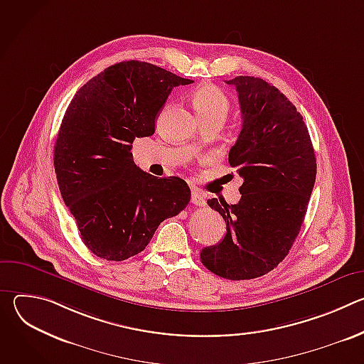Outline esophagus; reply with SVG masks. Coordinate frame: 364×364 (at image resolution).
I'll return each mask as SVG.
<instances>
[{
    "label": "esophagus",
    "instance_id": "obj_1",
    "mask_svg": "<svg viewBox=\"0 0 364 364\" xmlns=\"http://www.w3.org/2000/svg\"><path fill=\"white\" fill-rule=\"evenodd\" d=\"M191 203H193L194 205H198V207L205 205V201H204V196H203V193H201L198 188H196V187L191 190Z\"/></svg>",
    "mask_w": 364,
    "mask_h": 364
}]
</instances>
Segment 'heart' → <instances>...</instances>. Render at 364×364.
<instances>
[{
	"mask_svg": "<svg viewBox=\"0 0 364 364\" xmlns=\"http://www.w3.org/2000/svg\"><path fill=\"white\" fill-rule=\"evenodd\" d=\"M193 108L201 121L213 117H228L230 102L226 93L215 85H203L196 89L191 97Z\"/></svg>",
	"mask_w": 364,
	"mask_h": 364,
	"instance_id": "heart-1",
	"label": "heart"
}]
</instances>
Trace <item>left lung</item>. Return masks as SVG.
I'll use <instances>...</instances> for the list:
<instances>
[{
  "mask_svg": "<svg viewBox=\"0 0 364 364\" xmlns=\"http://www.w3.org/2000/svg\"><path fill=\"white\" fill-rule=\"evenodd\" d=\"M237 92L242 129L229 164L243 178L237 204L210 198L226 236L200 252L201 264L225 279L262 277L288 255L313 193L317 160L308 128L292 102L264 79L226 80Z\"/></svg>",
  "mask_w": 364,
  "mask_h": 364,
  "instance_id": "obj_1",
  "label": "left lung"
}]
</instances>
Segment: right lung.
<instances>
[{
    "instance_id": "right-lung-1",
    "label": "right lung",
    "mask_w": 364,
    "mask_h": 364,
    "mask_svg": "<svg viewBox=\"0 0 364 364\" xmlns=\"http://www.w3.org/2000/svg\"><path fill=\"white\" fill-rule=\"evenodd\" d=\"M138 60L109 66L72 99L55 144V171L80 239L96 256L121 262L142 252L177 216L191 191L180 177L159 178L135 166L132 142L155 132L173 87L188 85Z\"/></svg>"
}]
</instances>
